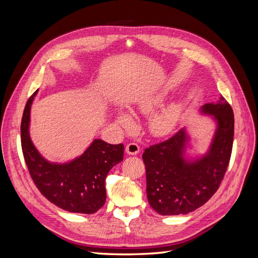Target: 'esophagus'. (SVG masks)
<instances>
[{
	"label": "esophagus",
	"mask_w": 258,
	"mask_h": 258,
	"mask_svg": "<svg viewBox=\"0 0 258 258\" xmlns=\"http://www.w3.org/2000/svg\"><path fill=\"white\" fill-rule=\"evenodd\" d=\"M126 153L128 155H138L140 153V146L137 143H129L126 146Z\"/></svg>",
	"instance_id": "esophagus-1"
}]
</instances>
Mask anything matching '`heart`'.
Here are the masks:
<instances>
[{"label": "heart", "instance_id": "obj_1", "mask_svg": "<svg viewBox=\"0 0 258 258\" xmlns=\"http://www.w3.org/2000/svg\"><path fill=\"white\" fill-rule=\"evenodd\" d=\"M168 97V91L166 89H160L151 93H146L139 97L135 104L131 106L132 111L141 113L144 115L153 113L156 108H158ZM179 115V105L176 103L169 104L161 108L160 111L153 113L148 119V129L155 137H163L169 135L175 127ZM115 120L124 130H131L135 126V119L132 116L118 108L115 111Z\"/></svg>", "mask_w": 258, "mask_h": 258}]
</instances>
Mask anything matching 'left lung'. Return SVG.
Instances as JSON below:
<instances>
[{
  "instance_id": "8db88e82",
  "label": "left lung",
  "mask_w": 258,
  "mask_h": 258,
  "mask_svg": "<svg viewBox=\"0 0 258 258\" xmlns=\"http://www.w3.org/2000/svg\"><path fill=\"white\" fill-rule=\"evenodd\" d=\"M200 113L216 123L206 154H187L189 136L185 128L143 153L147 199L160 215L188 214L204 206L220 187L229 165L235 128L230 104L221 97L202 105Z\"/></svg>"
}]
</instances>
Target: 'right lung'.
Wrapping results in <instances>:
<instances>
[{"mask_svg": "<svg viewBox=\"0 0 258 258\" xmlns=\"http://www.w3.org/2000/svg\"><path fill=\"white\" fill-rule=\"evenodd\" d=\"M37 91L28 100L20 127L22 153L30 175L42 195L60 209L72 213H96L106 199L107 173L122 161L123 145L95 139L81 156L68 162L44 158L30 137L31 106Z\"/></svg>", "mask_w": 258, "mask_h": 258, "instance_id": "add662e5", "label": "right lung"}]
</instances>
